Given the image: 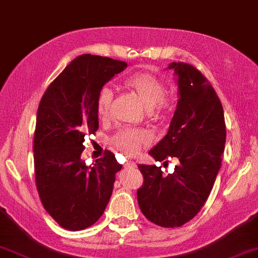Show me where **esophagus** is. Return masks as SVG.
Wrapping results in <instances>:
<instances>
[{
    "label": "esophagus",
    "instance_id": "esophagus-1",
    "mask_svg": "<svg viewBox=\"0 0 258 258\" xmlns=\"http://www.w3.org/2000/svg\"><path fill=\"white\" fill-rule=\"evenodd\" d=\"M123 167H125V169H130V167H136V165L132 164V163H127V164L123 165Z\"/></svg>",
    "mask_w": 258,
    "mask_h": 258
}]
</instances>
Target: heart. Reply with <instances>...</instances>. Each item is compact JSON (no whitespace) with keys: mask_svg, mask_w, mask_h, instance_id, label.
Returning <instances> with one entry per match:
<instances>
[{"mask_svg":"<svg viewBox=\"0 0 258 258\" xmlns=\"http://www.w3.org/2000/svg\"><path fill=\"white\" fill-rule=\"evenodd\" d=\"M123 86L133 92L149 111L150 116L160 118L171 107V99L165 94L163 81L150 73H137L123 80ZM113 100L112 91L107 87L99 91L95 111L100 120L107 119ZM150 143V136L140 130H123L112 138V145L127 157H135Z\"/></svg>","mask_w":258,"mask_h":258,"instance_id":"b5f03b06","label":"heart"}]
</instances>
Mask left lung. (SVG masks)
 I'll return each mask as SVG.
<instances>
[{
  "mask_svg": "<svg viewBox=\"0 0 258 258\" xmlns=\"http://www.w3.org/2000/svg\"><path fill=\"white\" fill-rule=\"evenodd\" d=\"M179 100L167 135L150 151L157 161L167 158L179 163L172 173L161 166L138 165L144 177L137 198L143 215L154 224L177 228L201 211L222 165L226 130L217 93L207 78L192 64L172 62Z\"/></svg>",
  "mask_w": 258,
  "mask_h": 258,
  "instance_id": "8db88e82",
  "label": "left lung"
}]
</instances>
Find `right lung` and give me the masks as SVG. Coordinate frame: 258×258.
<instances>
[{
	"instance_id": "obj_1",
	"label": "right lung",
	"mask_w": 258,
	"mask_h": 258,
	"mask_svg": "<svg viewBox=\"0 0 258 258\" xmlns=\"http://www.w3.org/2000/svg\"><path fill=\"white\" fill-rule=\"evenodd\" d=\"M126 62L99 55L75 57L42 95L34 132L35 183L41 203L61 228L79 231L93 225L107 207L115 173L111 151L87 166L81 160L86 136L95 135L99 91Z\"/></svg>"
}]
</instances>
